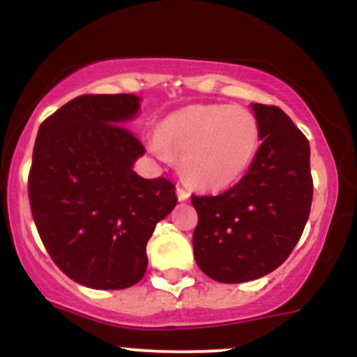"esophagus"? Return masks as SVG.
Returning <instances> with one entry per match:
<instances>
[{"label": "esophagus", "mask_w": 357, "mask_h": 357, "mask_svg": "<svg viewBox=\"0 0 357 357\" xmlns=\"http://www.w3.org/2000/svg\"><path fill=\"white\" fill-rule=\"evenodd\" d=\"M176 195H178L179 202H186V199L191 196V192L190 190H186V188L181 186V184H178V186H176Z\"/></svg>", "instance_id": "1"}]
</instances>
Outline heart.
<instances>
[{"label":"heart","instance_id":"heart-1","mask_svg":"<svg viewBox=\"0 0 357 357\" xmlns=\"http://www.w3.org/2000/svg\"><path fill=\"white\" fill-rule=\"evenodd\" d=\"M147 146L161 159L181 155L190 181L221 190L250 169L260 147V126L241 105L195 104L165 117Z\"/></svg>","mask_w":357,"mask_h":357}]
</instances>
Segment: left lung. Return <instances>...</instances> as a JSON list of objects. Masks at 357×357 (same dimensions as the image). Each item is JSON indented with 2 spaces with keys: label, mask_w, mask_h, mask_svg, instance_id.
Here are the masks:
<instances>
[{
  "label": "left lung",
  "mask_w": 357,
  "mask_h": 357,
  "mask_svg": "<svg viewBox=\"0 0 357 357\" xmlns=\"http://www.w3.org/2000/svg\"><path fill=\"white\" fill-rule=\"evenodd\" d=\"M252 109L261 144L247 174L218 196H191L199 216L192 233L195 260L221 284L257 280L280 267L312 204L307 137L275 105Z\"/></svg>",
  "instance_id": "8db88e82"
}]
</instances>
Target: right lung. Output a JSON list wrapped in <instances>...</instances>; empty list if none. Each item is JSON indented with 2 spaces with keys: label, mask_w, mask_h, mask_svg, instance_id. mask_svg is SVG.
<instances>
[{
  "label": "right lung",
  "mask_w": 357,
  "mask_h": 357,
  "mask_svg": "<svg viewBox=\"0 0 357 357\" xmlns=\"http://www.w3.org/2000/svg\"><path fill=\"white\" fill-rule=\"evenodd\" d=\"M139 109L132 93L80 96L36 134L28 178L36 230L56 267L90 289L137 284L147 240L178 203L173 183L134 171L146 151L124 126Z\"/></svg>",
  "instance_id": "obj_1"
}]
</instances>
